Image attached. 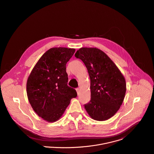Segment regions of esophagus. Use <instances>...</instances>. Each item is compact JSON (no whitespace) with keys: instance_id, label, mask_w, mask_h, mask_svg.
<instances>
[{"instance_id":"1","label":"esophagus","mask_w":154,"mask_h":154,"mask_svg":"<svg viewBox=\"0 0 154 154\" xmlns=\"http://www.w3.org/2000/svg\"><path fill=\"white\" fill-rule=\"evenodd\" d=\"M76 92H77V95H79V93H80V90H79V89H76Z\"/></svg>"}]
</instances>
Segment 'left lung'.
Here are the masks:
<instances>
[{
  "mask_svg": "<svg viewBox=\"0 0 154 154\" xmlns=\"http://www.w3.org/2000/svg\"><path fill=\"white\" fill-rule=\"evenodd\" d=\"M86 65L91 79V99L85 105L94 120L113 117L123 103L126 92L125 78L115 63L102 51L82 48L75 54Z\"/></svg>",
  "mask_w": 154,
  "mask_h": 154,
  "instance_id": "obj_1",
  "label": "left lung"
}]
</instances>
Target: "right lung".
<instances>
[{
  "label": "right lung",
  "mask_w": 154,
  "mask_h": 154,
  "mask_svg": "<svg viewBox=\"0 0 154 154\" xmlns=\"http://www.w3.org/2000/svg\"><path fill=\"white\" fill-rule=\"evenodd\" d=\"M75 49L52 48L38 60L28 77L27 94L32 108L44 120H59L71 99L77 96L75 90L67 85L66 63Z\"/></svg>",
  "instance_id": "right-lung-1"
}]
</instances>
